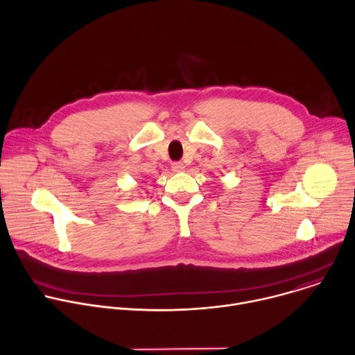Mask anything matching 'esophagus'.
Segmentation results:
<instances>
[{
	"instance_id": "obj_1",
	"label": "esophagus",
	"mask_w": 355,
	"mask_h": 355,
	"mask_svg": "<svg viewBox=\"0 0 355 355\" xmlns=\"http://www.w3.org/2000/svg\"><path fill=\"white\" fill-rule=\"evenodd\" d=\"M171 168H173L174 173H181V171H184L185 166H184V163H181V162H175V163L171 164Z\"/></svg>"
}]
</instances>
